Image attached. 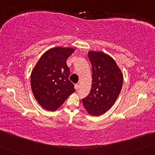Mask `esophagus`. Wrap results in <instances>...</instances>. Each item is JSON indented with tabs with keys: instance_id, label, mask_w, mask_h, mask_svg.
<instances>
[{
	"instance_id": "34e87169",
	"label": "esophagus",
	"mask_w": 155,
	"mask_h": 155,
	"mask_svg": "<svg viewBox=\"0 0 155 155\" xmlns=\"http://www.w3.org/2000/svg\"><path fill=\"white\" fill-rule=\"evenodd\" d=\"M75 89L76 90H78V89H79V84H75Z\"/></svg>"
}]
</instances>
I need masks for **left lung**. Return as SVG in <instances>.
<instances>
[{
	"label": "left lung",
	"instance_id": "obj_1",
	"mask_svg": "<svg viewBox=\"0 0 155 155\" xmlns=\"http://www.w3.org/2000/svg\"><path fill=\"white\" fill-rule=\"evenodd\" d=\"M88 57L92 67V84L82 103L89 114L100 116L116 102L122 89L123 77L115 61L107 54L89 51Z\"/></svg>",
	"mask_w": 155,
	"mask_h": 155
}]
</instances>
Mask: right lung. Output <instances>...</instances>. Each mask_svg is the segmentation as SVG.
<instances>
[{"mask_svg": "<svg viewBox=\"0 0 155 155\" xmlns=\"http://www.w3.org/2000/svg\"><path fill=\"white\" fill-rule=\"evenodd\" d=\"M74 51L71 48L50 49L32 71V93L40 105L47 110H56L75 91L74 84L68 79L70 69L66 64V59Z\"/></svg>", "mask_w": 155, "mask_h": 155, "instance_id": "obj_1", "label": "right lung"}]
</instances>
